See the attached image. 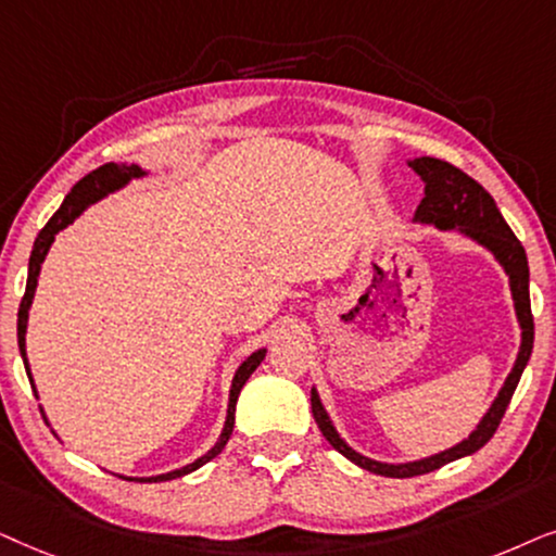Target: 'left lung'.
Listing matches in <instances>:
<instances>
[{
    "mask_svg": "<svg viewBox=\"0 0 556 556\" xmlns=\"http://www.w3.org/2000/svg\"><path fill=\"white\" fill-rule=\"evenodd\" d=\"M406 165H409L414 173L419 175V180L425 182V198H421L417 211H414V218H412L414 224H425V226L440 228V231L460 233L465 239L476 241L478 247L491 251L495 262L503 266V271H506L508 277L510 298H514L516 320H519V328H521V345H519V355H516V364L506 376V381H503L498 396L493 399V404L488 406L483 419L478 421L476 429H472L468 438L457 442L453 447L442 450L438 455L419 457V460H409V463H381V460H374V457L355 453V450L340 438V432L336 429V425H332L328 409L323 406V399L317 394V389L315 387L309 389L313 417L317 421V427H320L323 438L328 440L340 455L358 465V468L376 472V476H383V478L425 476V472L438 470L442 465L478 453V450L493 438L495 429H498L510 396H514L516 387H519L523 368L529 364L531 348H534V317H531V300H529L527 251H523L521 241L516 239L506 220H503L498 205H495V201L491 198V192H488L480 182L472 180V177L465 175L463 169L453 167L445 160L414 157L406 162Z\"/></svg>",
    "mask_w": 556,
    "mask_h": 556,
    "instance_id": "8db88e82",
    "label": "left lung"
}]
</instances>
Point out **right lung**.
Returning <instances> with one entry per match:
<instances>
[{
  "label": "right lung",
  "mask_w": 556,
  "mask_h": 556,
  "mask_svg": "<svg viewBox=\"0 0 556 556\" xmlns=\"http://www.w3.org/2000/svg\"><path fill=\"white\" fill-rule=\"evenodd\" d=\"M150 175L142 165H137V162H109V165H103L99 169H93V173H88L84 180H78L73 185L68 195H65V201L61 208L55 211V216L48 220L46 228H42L40 233H37L35 239V247H33V254H29V269H27V287H25V298L20 302V313H17V343H20V355L22 361H25V371H27V379L33 383V391L37 394L35 389V381H33V371H29V361H27V343H25V332H27V320H29V307H33V300H35V290H37V277H40V266L46 262L50 247H53L55 241V233H61L63 228H68L73 220H76L80 213H84L88 205L103 201V198L111 195V192L127 188L131 180H137V177H144ZM266 355V348H258L249 355L243 364L236 368L233 374V381H231V391H228V409H226V421H224V429H220V438L216 440V445H213L208 453L198 457L195 463L190 465H182V468L177 470H169V472H162V476H150V478H129V476H118L124 480H137V483H162V480H173V478H182L188 476V472L203 468L205 463H211L213 457H216L220 450L226 447L228 438H231L233 432V414H236V402H239V394L243 389V383L249 381V376L256 371V366L262 364ZM42 409V406H40ZM48 419V417H46Z\"/></svg>",
  "instance_id": "1"
}]
</instances>
